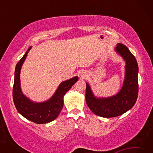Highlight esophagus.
<instances>
[{
	"instance_id": "1",
	"label": "esophagus",
	"mask_w": 153,
	"mask_h": 153,
	"mask_svg": "<svg viewBox=\"0 0 153 153\" xmlns=\"http://www.w3.org/2000/svg\"><path fill=\"white\" fill-rule=\"evenodd\" d=\"M79 77H80V78H81V79H85L87 77V74H86V72L82 71L81 73L79 74Z\"/></svg>"
}]
</instances>
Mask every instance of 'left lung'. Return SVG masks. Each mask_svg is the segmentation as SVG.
I'll return each mask as SVG.
<instances>
[{
  "label": "left lung",
  "instance_id": "8db88e82",
  "mask_svg": "<svg viewBox=\"0 0 153 153\" xmlns=\"http://www.w3.org/2000/svg\"><path fill=\"white\" fill-rule=\"evenodd\" d=\"M114 51L125 61L123 85L117 94L108 97L95 96L86 82V102L92 113L102 117H115L130 110L136 102L138 94V66L136 59L129 49L118 43Z\"/></svg>",
  "mask_w": 153,
  "mask_h": 153
}]
</instances>
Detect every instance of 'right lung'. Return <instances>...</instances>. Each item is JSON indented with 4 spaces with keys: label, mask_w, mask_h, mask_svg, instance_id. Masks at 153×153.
Masks as SVG:
<instances>
[{
    "label": "right lung",
    "mask_w": 153,
    "mask_h": 153,
    "mask_svg": "<svg viewBox=\"0 0 153 153\" xmlns=\"http://www.w3.org/2000/svg\"><path fill=\"white\" fill-rule=\"evenodd\" d=\"M32 46H30L24 56L16 65L15 69V79L13 88V98L18 113L23 117L38 124L46 123L55 120L58 117L63 107V97L66 92L78 80L75 76L62 82L56 91L48 100L42 102H36L31 100L22 92L20 82V73L23 64Z\"/></svg>",
    "instance_id": "add662e5"
}]
</instances>
